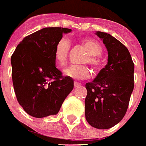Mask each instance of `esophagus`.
Returning <instances> with one entry per match:
<instances>
[{"mask_svg":"<svg viewBox=\"0 0 146 146\" xmlns=\"http://www.w3.org/2000/svg\"><path fill=\"white\" fill-rule=\"evenodd\" d=\"M80 83H78V82H75L74 83V86H75V88H78V87H80Z\"/></svg>","mask_w":146,"mask_h":146,"instance_id":"1","label":"esophagus"}]
</instances>
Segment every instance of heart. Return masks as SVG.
Listing matches in <instances>:
<instances>
[{"instance_id": "heart-1", "label": "heart", "mask_w": 146, "mask_h": 146, "mask_svg": "<svg viewBox=\"0 0 146 146\" xmlns=\"http://www.w3.org/2000/svg\"><path fill=\"white\" fill-rule=\"evenodd\" d=\"M82 44L89 55L85 58L84 62H89L95 68H98L100 61L97 56L102 53V47L99 42L93 39H84ZM71 49V42L66 38L58 40L54 47V60L58 66H62L66 64L67 56ZM63 75L73 80H81L90 77L91 71L85 65H70L63 70Z\"/></svg>"}]
</instances>
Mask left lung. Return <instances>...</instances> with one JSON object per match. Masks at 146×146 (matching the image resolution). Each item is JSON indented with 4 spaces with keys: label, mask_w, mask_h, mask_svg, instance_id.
<instances>
[{
    "label": "left lung",
    "mask_w": 146,
    "mask_h": 146,
    "mask_svg": "<svg viewBox=\"0 0 146 146\" xmlns=\"http://www.w3.org/2000/svg\"><path fill=\"white\" fill-rule=\"evenodd\" d=\"M108 50V62L86 84L85 116L90 125L110 129L123 119L134 88V63L129 50L111 34L96 31Z\"/></svg>",
    "instance_id": "obj_1"
}]
</instances>
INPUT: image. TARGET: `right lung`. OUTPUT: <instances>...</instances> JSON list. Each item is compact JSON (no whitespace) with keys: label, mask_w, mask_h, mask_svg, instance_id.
<instances>
[{"label":"right lung","mask_w":146,"mask_h":146,"mask_svg":"<svg viewBox=\"0 0 146 146\" xmlns=\"http://www.w3.org/2000/svg\"><path fill=\"white\" fill-rule=\"evenodd\" d=\"M72 30L46 27L25 37L11 57L12 78L17 101L36 118L56 115L74 88L55 66L54 47L62 34Z\"/></svg>","instance_id":"add662e5"}]
</instances>
